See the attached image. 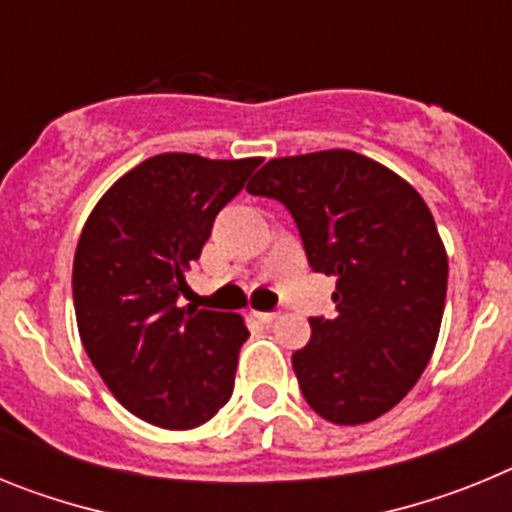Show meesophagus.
<instances>
[{
  "mask_svg": "<svg viewBox=\"0 0 512 512\" xmlns=\"http://www.w3.org/2000/svg\"><path fill=\"white\" fill-rule=\"evenodd\" d=\"M251 315H253V318H256V320H259V323H264V325H271V323H274V320L279 318L277 312H259V310H253Z\"/></svg>",
  "mask_w": 512,
  "mask_h": 512,
  "instance_id": "obj_1",
  "label": "esophagus"
}]
</instances>
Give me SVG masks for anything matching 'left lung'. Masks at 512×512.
Segmentation results:
<instances>
[{
	"label": "left lung",
	"instance_id": "1",
	"mask_svg": "<svg viewBox=\"0 0 512 512\" xmlns=\"http://www.w3.org/2000/svg\"><path fill=\"white\" fill-rule=\"evenodd\" d=\"M246 192L282 202L312 269L336 277L338 315L310 318L292 354L307 405L336 425L377 420L413 390L441 330L449 259L431 210L395 171L343 148L271 158Z\"/></svg>",
	"mask_w": 512,
	"mask_h": 512
}]
</instances>
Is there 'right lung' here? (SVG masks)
Returning a JSON list of instances; mask_svg holds the SVG:
<instances>
[{"mask_svg":"<svg viewBox=\"0 0 512 512\" xmlns=\"http://www.w3.org/2000/svg\"><path fill=\"white\" fill-rule=\"evenodd\" d=\"M264 158L161 153L94 205L74 256L84 348L107 390L146 423L187 431L233 395L248 328L238 312L179 307L215 215Z\"/></svg>","mask_w":512,"mask_h":512,"instance_id":"right-lung-1","label":"right lung"}]
</instances>
